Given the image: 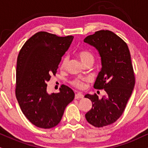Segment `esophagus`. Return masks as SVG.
Masks as SVG:
<instances>
[{"label":"esophagus","mask_w":148,"mask_h":148,"mask_svg":"<svg viewBox=\"0 0 148 148\" xmlns=\"http://www.w3.org/2000/svg\"><path fill=\"white\" fill-rule=\"evenodd\" d=\"M83 94L82 93H80V92H78L75 94V99H83Z\"/></svg>","instance_id":"obj_1"}]
</instances>
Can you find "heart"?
<instances>
[{"mask_svg": "<svg viewBox=\"0 0 148 148\" xmlns=\"http://www.w3.org/2000/svg\"><path fill=\"white\" fill-rule=\"evenodd\" d=\"M77 56L79 57V59L83 64L88 63V62H93L94 61V55L90 51L88 50V49H81V50L77 52ZM69 58L67 56H65L62 60L61 63H60V68L65 69L66 67L67 63H68ZM89 81V79H79V78H76L74 80L71 81V84L74 88L80 89L82 90L85 88V83Z\"/></svg>", "mask_w": 148, "mask_h": 148, "instance_id": "1", "label": "heart"}]
</instances>
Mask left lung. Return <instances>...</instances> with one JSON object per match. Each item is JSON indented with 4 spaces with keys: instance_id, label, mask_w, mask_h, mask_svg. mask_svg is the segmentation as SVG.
Instances as JSON below:
<instances>
[{
    "instance_id": "1",
    "label": "left lung",
    "mask_w": 148,
    "mask_h": 148,
    "mask_svg": "<svg viewBox=\"0 0 148 148\" xmlns=\"http://www.w3.org/2000/svg\"><path fill=\"white\" fill-rule=\"evenodd\" d=\"M84 42L97 48L101 58L102 69L94 88L107 93L102 99L97 94L85 96L92 102L85 118L94 127H103L120 118L132 93L135 76L130 53L126 42L109 30L96 32Z\"/></svg>"
}]
</instances>
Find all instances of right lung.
Here are the masks:
<instances>
[{
	"label": "right lung",
	"mask_w": 148,
	"mask_h": 148,
	"mask_svg": "<svg viewBox=\"0 0 148 148\" xmlns=\"http://www.w3.org/2000/svg\"><path fill=\"white\" fill-rule=\"evenodd\" d=\"M74 36L60 37L39 32L28 39L17 58L15 94L23 114L33 125L49 129L59 123L74 92L61 85L60 92L47 94V82L56 75L62 56Z\"/></svg>",
	"instance_id": "obj_1"
}]
</instances>
